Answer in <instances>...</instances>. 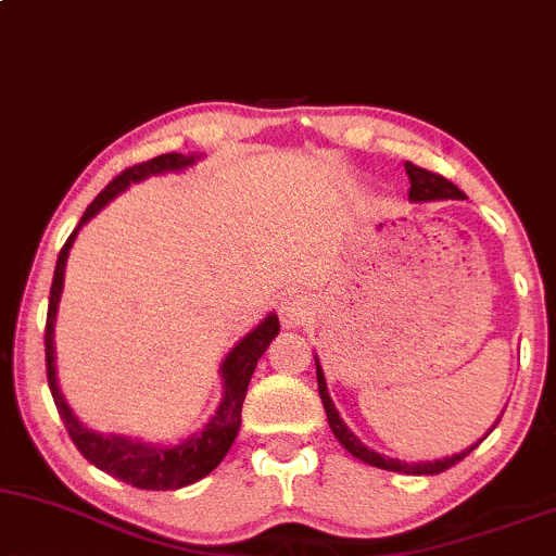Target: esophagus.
Listing matches in <instances>:
<instances>
[{
  "label": "esophagus",
  "mask_w": 556,
  "mask_h": 556,
  "mask_svg": "<svg viewBox=\"0 0 556 556\" xmlns=\"http://www.w3.org/2000/svg\"><path fill=\"white\" fill-rule=\"evenodd\" d=\"M311 316L313 303L307 295H290L282 305H279V318H282L287 329H298V326H303Z\"/></svg>",
  "instance_id": "1"
}]
</instances>
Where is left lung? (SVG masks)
Segmentation results:
<instances>
[{"label": "left lung", "mask_w": 556, "mask_h": 556, "mask_svg": "<svg viewBox=\"0 0 556 556\" xmlns=\"http://www.w3.org/2000/svg\"><path fill=\"white\" fill-rule=\"evenodd\" d=\"M404 168H406V176H409V184H412V189H409L412 202H443V199H464V191H460L456 184H451L447 178L438 176V173L419 168V165H414V163H404ZM316 376H318V393H320V401H324V409H326V417H329L331 432L337 434L339 443H342L354 458L365 460V464H370V466H378V469L399 471V473H417V477H422V473H440V471L451 469V466H456L458 460H464L473 451V447H477L481 440L486 438V434H484V438H481L477 445H469L466 451L456 453V456L438 458V460H422V464H404V460H399V458L380 456V453L370 451V447L359 443L357 434H354L350 427L344 425V419L339 417L337 406H333V401L329 396V388H326L324 367L318 365V357H316ZM497 422H500V419H497ZM497 422L492 425V430L497 427Z\"/></svg>", "instance_id": "obj_1"}]
</instances>
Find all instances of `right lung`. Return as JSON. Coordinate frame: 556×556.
<instances>
[{"mask_svg": "<svg viewBox=\"0 0 556 556\" xmlns=\"http://www.w3.org/2000/svg\"><path fill=\"white\" fill-rule=\"evenodd\" d=\"M199 160V155H180V152H168V155H160L147 160V163L126 168L122 176H116L105 186L103 191L92 199V204L87 206L83 219L75 227L70 238H66L64 249L59 251L56 269H53V282H51V295H49V316H46V372H49V388L53 404H56L59 417L64 419L66 432H70L72 443L77 445V451L90 460L92 466H98L100 471L111 473V477L126 481V484L139 486V490H180V486H189L193 481L204 479L206 473H212L219 466V460L227 456L230 445L236 443V434L240 430V409H243L245 391H249L251 376L256 370V363L261 354L266 352V346L271 344V339L279 333V318L269 313L251 333H245L240 342L227 352L223 367H219V376H223V401H219L217 412L210 422L204 425V430L189 434V438L178 440L176 445H150L144 440H131L126 434H103L85 427L75 417V412L70 409L62 391L56 383V352H53V324H56V311L59 300H62L64 290V269H66V256H70L72 243H75L79 227L87 219H92L103 210L111 199H116L118 193L129 189L131 184L139 180L160 176V173H173L189 168Z\"/></svg>", "mask_w": 556, "mask_h": 556, "instance_id": "obj_1", "label": "right lung"}]
</instances>
